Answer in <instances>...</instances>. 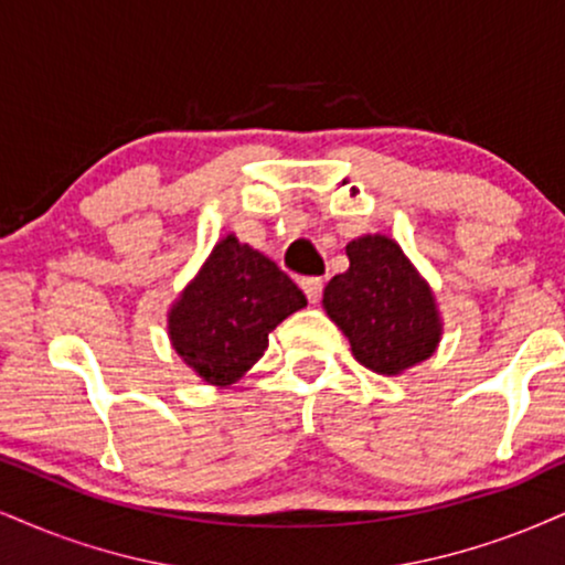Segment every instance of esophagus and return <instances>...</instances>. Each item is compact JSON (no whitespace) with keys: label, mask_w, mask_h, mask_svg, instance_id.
<instances>
[{"label":"esophagus","mask_w":565,"mask_h":565,"mask_svg":"<svg viewBox=\"0 0 565 565\" xmlns=\"http://www.w3.org/2000/svg\"><path fill=\"white\" fill-rule=\"evenodd\" d=\"M322 288L324 282L319 280V277H303L301 280V290L309 298V303H319V298H322Z\"/></svg>","instance_id":"obj_1"}]
</instances>
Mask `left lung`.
Wrapping results in <instances>:
<instances>
[{"instance_id":"1","label":"left lung","mask_w":565,"mask_h":565,"mask_svg":"<svg viewBox=\"0 0 565 565\" xmlns=\"http://www.w3.org/2000/svg\"><path fill=\"white\" fill-rule=\"evenodd\" d=\"M348 267L327 282L322 306L351 343L361 366L385 377L427 361L443 338L429 282L387 235H361L345 246Z\"/></svg>"}]
</instances>
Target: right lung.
Masks as SVG:
<instances>
[{
    "instance_id": "obj_1",
    "label": "right lung",
    "mask_w": 565,
    "mask_h": 565,
    "mask_svg": "<svg viewBox=\"0 0 565 565\" xmlns=\"http://www.w3.org/2000/svg\"><path fill=\"white\" fill-rule=\"evenodd\" d=\"M306 296L262 250L225 235L167 311L175 353L206 385L230 387L264 356L269 332Z\"/></svg>"
}]
</instances>
